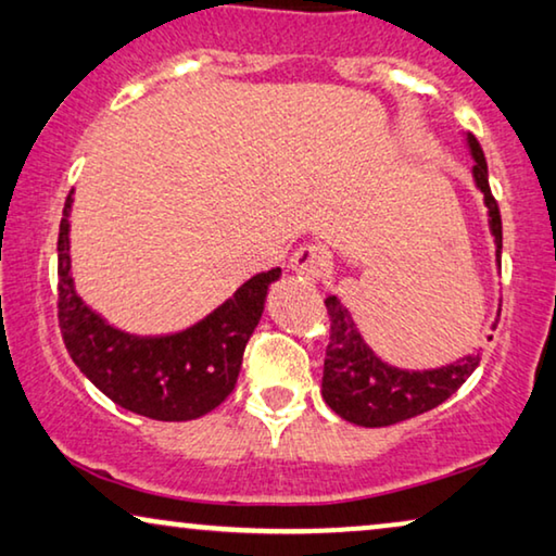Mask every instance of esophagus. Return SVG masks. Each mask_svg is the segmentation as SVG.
I'll use <instances>...</instances> for the list:
<instances>
[{"mask_svg":"<svg viewBox=\"0 0 556 556\" xmlns=\"http://www.w3.org/2000/svg\"><path fill=\"white\" fill-rule=\"evenodd\" d=\"M289 267H292L296 277L315 281V279L323 277V271L327 267L325 252L315 244H304L292 254V262H289Z\"/></svg>","mask_w":556,"mask_h":556,"instance_id":"obj_1","label":"esophagus"}]
</instances>
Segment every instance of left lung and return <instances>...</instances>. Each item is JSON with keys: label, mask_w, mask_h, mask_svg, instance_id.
<instances>
[{"label": "left lung", "mask_w": 556, "mask_h": 556, "mask_svg": "<svg viewBox=\"0 0 556 556\" xmlns=\"http://www.w3.org/2000/svg\"><path fill=\"white\" fill-rule=\"evenodd\" d=\"M468 153L473 159V181L489 208V229L496 244V264L502 267V214L489 189V168L483 151L471 132H466ZM330 315V345H327L323 397L340 418L355 426L380 428L408 420L456 393L481 363V353L466 355L435 370H401L372 353L350 309L338 296L325 300ZM491 340V338H489Z\"/></svg>", "instance_id": "obj_1"}]
</instances>
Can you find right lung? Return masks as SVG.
Returning <instances> with one entry per match:
<instances>
[{
	"mask_svg": "<svg viewBox=\"0 0 556 556\" xmlns=\"http://www.w3.org/2000/svg\"><path fill=\"white\" fill-rule=\"evenodd\" d=\"M70 208L73 191L58 239V319L73 363L113 403L153 420H193L222 405L237 386L244 348L281 269L247 279L233 296L181 332L130 334L77 294L70 271Z\"/></svg>",
	"mask_w": 556,
	"mask_h": 556,
	"instance_id": "right-lung-1",
	"label": "right lung"
}]
</instances>
